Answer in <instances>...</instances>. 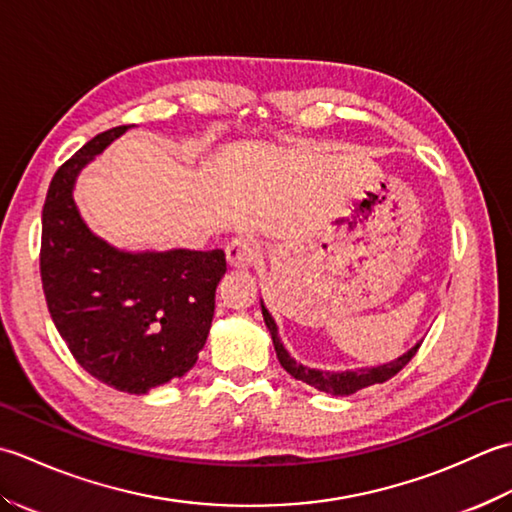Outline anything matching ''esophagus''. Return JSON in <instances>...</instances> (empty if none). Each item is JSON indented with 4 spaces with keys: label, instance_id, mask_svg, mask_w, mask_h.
I'll return each mask as SVG.
<instances>
[{
    "label": "esophagus",
    "instance_id": "esophagus-1",
    "mask_svg": "<svg viewBox=\"0 0 512 512\" xmlns=\"http://www.w3.org/2000/svg\"><path fill=\"white\" fill-rule=\"evenodd\" d=\"M257 257H259V246L255 239L239 237V239H233V242L226 246V262L237 270L253 266Z\"/></svg>",
    "mask_w": 512,
    "mask_h": 512
}]
</instances>
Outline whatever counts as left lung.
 I'll use <instances>...</instances> for the list:
<instances>
[{"label": "left lung", "mask_w": 512, "mask_h": 512, "mask_svg": "<svg viewBox=\"0 0 512 512\" xmlns=\"http://www.w3.org/2000/svg\"><path fill=\"white\" fill-rule=\"evenodd\" d=\"M262 314H264V321H266L268 330H270V336H273L275 352H277L281 367H284L292 378L301 380V383H306V385L319 389V391H325V394H334V396H350V394H356V391L363 389V387L385 383V380H389L391 376H396L400 369L405 367L413 356H416L418 347H420V343L413 345L407 354H402L400 358H396V361H391L387 365L356 369V372H321V369L303 367L295 361V358H290L284 343L279 341L277 323H275L273 317H270V312L264 308V303H262Z\"/></svg>", "instance_id": "8db88e82"}]
</instances>
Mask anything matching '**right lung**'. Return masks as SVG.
<instances>
[{
	"label": "right lung",
	"mask_w": 512,
	"mask_h": 512,
	"mask_svg": "<svg viewBox=\"0 0 512 512\" xmlns=\"http://www.w3.org/2000/svg\"><path fill=\"white\" fill-rule=\"evenodd\" d=\"M132 125L94 136L54 173L41 215L39 270L50 317L85 372L127 394L180 378L198 361L226 273L224 250L125 253L76 209L79 171Z\"/></svg>",
	"instance_id": "add662e5"
}]
</instances>
